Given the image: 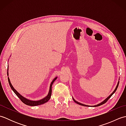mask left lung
<instances>
[{
    "label": "left lung",
    "mask_w": 126,
    "mask_h": 126,
    "mask_svg": "<svg viewBox=\"0 0 126 126\" xmlns=\"http://www.w3.org/2000/svg\"><path fill=\"white\" fill-rule=\"evenodd\" d=\"M119 82H118V83H117V85H116V88H115V90H114V92L112 93L111 94L109 95L108 97H107V98H106L105 100H104L103 101H102V102H101V103H100L99 104H97V105H95V106H90V107H98V106H101V105H102V104H104V103H105L107 101L109 98H110V97L111 96L113 95L115 93V92H116V90H117V87H118V86H119ZM73 100L74 101V102L75 103H77V104H79V105H81V106H88V105H85V104H82V103H79V102H77V101H76L75 100V99L74 98H73Z\"/></svg>",
    "instance_id": "1"
}]
</instances>
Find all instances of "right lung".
Segmentation results:
<instances>
[{"label":"right lung","instance_id":"add662e5","mask_svg":"<svg viewBox=\"0 0 126 126\" xmlns=\"http://www.w3.org/2000/svg\"><path fill=\"white\" fill-rule=\"evenodd\" d=\"M8 70H9V66H8V68H7V76H9ZM57 77H55V78L52 80V81L51 82V83L50 85L49 92V93H48L47 95V96H45L44 98H42L40 100H38V101L30 100H29V99L24 97H23L22 95H21L19 93L17 92V91L14 88H13L12 84L11 83L10 80V79H9V77H8V81H9L10 86L11 88V89L13 91V92H14L16 94V95H17L18 97L20 98V100L22 101L24 103H25V104H26V105H28V106H39V105H41V104L46 103L50 100V98L51 97V93H52V85L53 83L55 82V81L56 79H57Z\"/></svg>","mask_w":126,"mask_h":126}]
</instances>
